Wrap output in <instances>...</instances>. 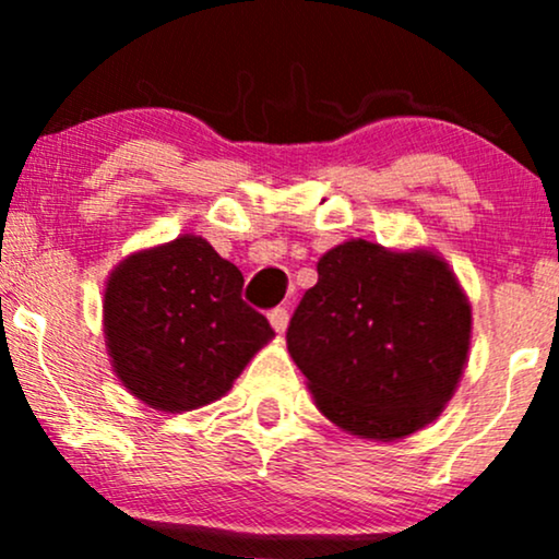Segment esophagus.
I'll return each instance as SVG.
<instances>
[{
    "label": "esophagus",
    "mask_w": 559,
    "mask_h": 559,
    "mask_svg": "<svg viewBox=\"0 0 559 559\" xmlns=\"http://www.w3.org/2000/svg\"><path fill=\"white\" fill-rule=\"evenodd\" d=\"M267 318H271V325L278 333H284L286 331V325H288V310L286 307H273L271 312H267Z\"/></svg>",
    "instance_id": "1"
}]
</instances>
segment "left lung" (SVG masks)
<instances>
[{"label":"left lung","mask_w":559,"mask_h":559,"mask_svg":"<svg viewBox=\"0 0 559 559\" xmlns=\"http://www.w3.org/2000/svg\"><path fill=\"white\" fill-rule=\"evenodd\" d=\"M286 342L325 418L365 439H402L454 394L471 305L436 254L346 241L320 258Z\"/></svg>","instance_id":"left-lung-1"}]
</instances>
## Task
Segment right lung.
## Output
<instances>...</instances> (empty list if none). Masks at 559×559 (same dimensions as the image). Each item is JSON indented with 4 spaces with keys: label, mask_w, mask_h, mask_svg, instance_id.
<instances>
[{
    "label": "right lung",
    "mask_w": 559,
    "mask_h": 559,
    "mask_svg": "<svg viewBox=\"0 0 559 559\" xmlns=\"http://www.w3.org/2000/svg\"><path fill=\"white\" fill-rule=\"evenodd\" d=\"M241 286L239 267L199 236L120 262L107 281L105 336L123 386L165 413L226 394L273 336Z\"/></svg>",
    "instance_id": "obj_1"
}]
</instances>
